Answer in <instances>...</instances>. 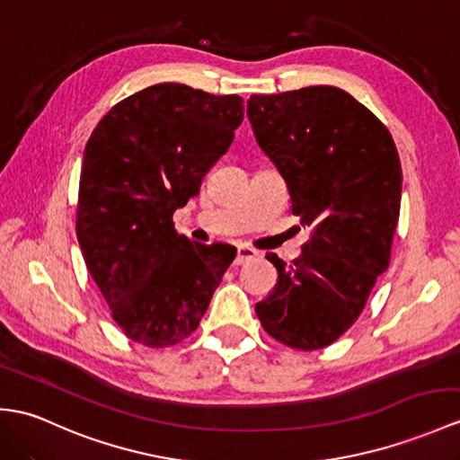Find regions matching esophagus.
I'll use <instances>...</instances> for the list:
<instances>
[{
	"mask_svg": "<svg viewBox=\"0 0 460 460\" xmlns=\"http://www.w3.org/2000/svg\"><path fill=\"white\" fill-rule=\"evenodd\" d=\"M254 256H256L254 249L247 247V244H239V247H237V256H234V266L244 264L247 261L254 259Z\"/></svg>",
	"mask_w": 460,
	"mask_h": 460,
	"instance_id": "34e87169",
	"label": "esophagus"
}]
</instances>
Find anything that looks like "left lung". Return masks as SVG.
I'll use <instances>...</instances> for the list:
<instances>
[{"instance_id": "1", "label": "left lung", "mask_w": 460, "mask_h": 460, "mask_svg": "<svg viewBox=\"0 0 460 460\" xmlns=\"http://www.w3.org/2000/svg\"><path fill=\"white\" fill-rule=\"evenodd\" d=\"M256 143L284 178L292 213L312 231L256 315L280 343L315 350L357 322L386 272L400 217L402 166L390 131L333 85L251 95Z\"/></svg>"}]
</instances>
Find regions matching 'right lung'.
Wrapping results in <instances>:
<instances>
[{
    "mask_svg": "<svg viewBox=\"0 0 460 460\" xmlns=\"http://www.w3.org/2000/svg\"><path fill=\"white\" fill-rule=\"evenodd\" d=\"M243 98L155 84L102 117L84 148L76 237L85 266L135 343L190 337L233 262L231 244L178 234L172 216L227 153Z\"/></svg>",
    "mask_w": 460,
    "mask_h": 460,
    "instance_id": "1",
    "label": "right lung"
}]
</instances>
